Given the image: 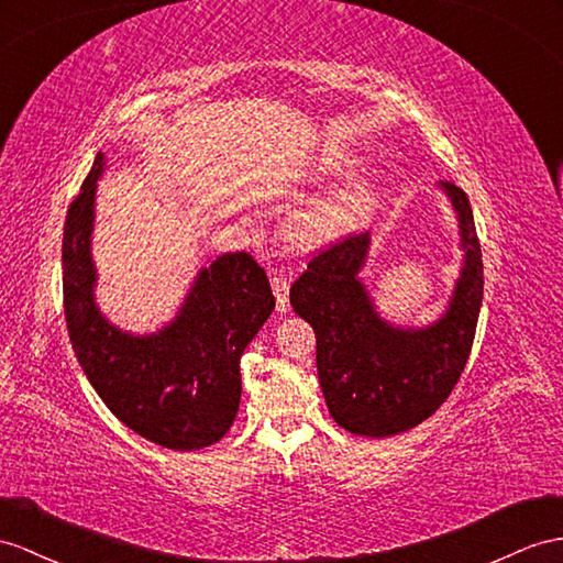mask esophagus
Instances as JSON below:
<instances>
[{"label": "esophagus", "mask_w": 563, "mask_h": 563, "mask_svg": "<svg viewBox=\"0 0 563 563\" xmlns=\"http://www.w3.org/2000/svg\"><path fill=\"white\" fill-rule=\"evenodd\" d=\"M271 287H273V295H276V309L285 313L290 309V280L285 276H273Z\"/></svg>", "instance_id": "34e87169"}]
</instances>
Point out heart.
<instances>
[{"label": "heart", "mask_w": 563, "mask_h": 563, "mask_svg": "<svg viewBox=\"0 0 563 563\" xmlns=\"http://www.w3.org/2000/svg\"><path fill=\"white\" fill-rule=\"evenodd\" d=\"M362 166L354 154H338L323 158L321 173L328 178L350 176ZM378 207V187L368 178H352L338 185L335 190L309 201L305 209L295 211L283 228L285 244L292 252H319L340 238L362 228Z\"/></svg>", "instance_id": "obj_1"}]
</instances>
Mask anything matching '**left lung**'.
Here are the masks:
<instances>
[{
	"instance_id": "8db88e82",
	"label": "left lung",
	"mask_w": 563,
	"mask_h": 563,
	"mask_svg": "<svg viewBox=\"0 0 563 563\" xmlns=\"http://www.w3.org/2000/svg\"><path fill=\"white\" fill-rule=\"evenodd\" d=\"M440 187L456 211L464 266L446 311L426 328L380 319L358 278L371 235H350L313 256L290 287V305L316 333V368L335 423L354 435L390 438L426 421L464 371L483 305V254L466 192Z\"/></svg>"
}]
</instances>
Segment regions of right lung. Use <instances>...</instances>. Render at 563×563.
<instances>
[{
    "label": "right lung",
    "mask_w": 563,
    "mask_h": 563,
    "mask_svg": "<svg viewBox=\"0 0 563 563\" xmlns=\"http://www.w3.org/2000/svg\"><path fill=\"white\" fill-rule=\"evenodd\" d=\"M104 154L70 201L64 225V311L85 376L109 411L144 440L192 452L219 442L235 421L240 356L266 323L276 297L247 252L201 268L176 319L150 335L111 325L95 301L90 254L95 192Z\"/></svg>",
    "instance_id": "right-lung-1"
}]
</instances>
